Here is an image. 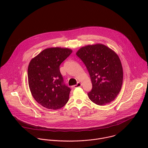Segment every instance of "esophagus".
Wrapping results in <instances>:
<instances>
[{
  "label": "esophagus",
  "mask_w": 148,
  "mask_h": 148,
  "mask_svg": "<svg viewBox=\"0 0 148 148\" xmlns=\"http://www.w3.org/2000/svg\"><path fill=\"white\" fill-rule=\"evenodd\" d=\"M81 83H80V82H78L76 85H75V86H74V88H77V87H81Z\"/></svg>",
  "instance_id": "esophagus-1"
}]
</instances>
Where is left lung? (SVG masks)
I'll return each instance as SVG.
<instances>
[{
	"instance_id": "8db88e82",
	"label": "left lung",
	"mask_w": 148,
	"mask_h": 148,
	"mask_svg": "<svg viewBox=\"0 0 148 148\" xmlns=\"http://www.w3.org/2000/svg\"><path fill=\"white\" fill-rule=\"evenodd\" d=\"M77 56L85 64L91 77L90 99L98 105L113 101L121 90L123 70L118 54L104 45L97 43L81 47Z\"/></svg>"
}]
</instances>
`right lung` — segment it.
Returning <instances> with one entry per match:
<instances>
[{"instance_id": "add662e5", "label": "right lung", "mask_w": 148, "mask_h": 148, "mask_svg": "<svg viewBox=\"0 0 148 148\" xmlns=\"http://www.w3.org/2000/svg\"><path fill=\"white\" fill-rule=\"evenodd\" d=\"M72 52L69 48H47L30 61L27 72L30 91L43 107L56 110L68 102L71 90L62 84L60 65Z\"/></svg>"}]
</instances>
